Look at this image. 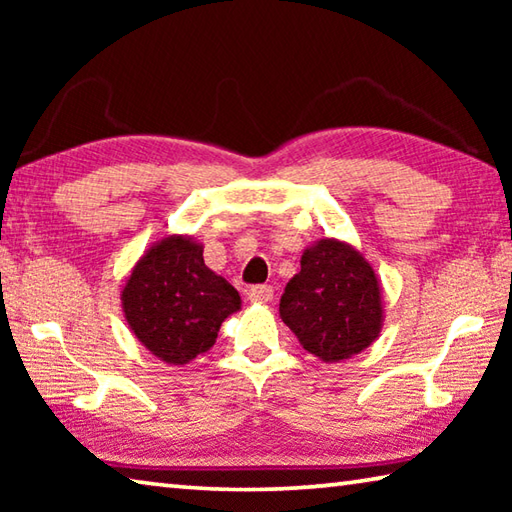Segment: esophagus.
<instances>
[{"mask_svg":"<svg viewBox=\"0 0 512 512\" xmlns=\"http://www.w3.org/2000/svg\"><path fill=\"white\" fill-rule=\"evenodd\" d=\"M248 298H250V302H271L273 287H268V284H257V287L248 291Z\"/></svg>","mask_w":512,"mask_h":512,"instance_id":"esophagus-1","label":"esophagus"}]
</instances>
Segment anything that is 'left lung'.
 I'll return each mask as SVG.
<instances>
[{
	"mask_svg": "<svg viewBox=\"0 0 512 512\" xmlns=\"http://www.w3.org/2000/svg\"><path fill=\"white\" fill-rule=\"evenodd\" d=\"M280 318L320 361L354 357L377 341L384 325L375 268L348 241L318 239L305 248L300 273L282 293Z\"/></svg>",
	"mask_w": 512,
	"mask_h": 512,
	"instance_id": "1",
	"label": "left lung"
}]
</instances>
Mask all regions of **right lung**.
<instances>
[{
  "mask_svg": "<svg viewBox=\"0 0 512 512\" xmlns=\"http://www.w3.org/2000/svg\"><path fill=\"white\" fill-rule=\"evenodd\" d=\"M135 339L169 366H185L216 343L221 323L241 309L239 291L203 262V244L169 235L144 250L121 289Z\"/></svg>",
  "mask_w": 512,
  "mask_h": 512,
  "instance_id": "obj_1",
  "label": "right lung"
}]
</instances>
